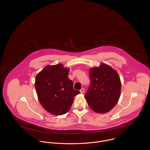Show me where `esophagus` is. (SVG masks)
Returning <instances> with one entry per match:
<instances>
[{"instance_id": "34e87169", "label": "esophagus", "mask_w": 150, "mask_h": 150, "mask_svg": "<svg viewBox=\"0 0 150 150\" xmlns=\"http://www.w3.org/2000/svg\"><path fill=\"white\" fill-rule=\"evenodd\" d=\"M84 92H85V89H84L83 88H82V89H81L80 90V92H81V93H84Z\"/></svg>"}]
</instances>
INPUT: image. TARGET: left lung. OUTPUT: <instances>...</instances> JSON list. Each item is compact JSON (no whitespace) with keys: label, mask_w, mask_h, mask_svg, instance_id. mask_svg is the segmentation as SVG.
Here are the masks:
<instances>
[{"label":"left lung","mask_w":150,"mask_h":150,"mask_svg":"<svg viewBox=\"0 0 150 150\" xmlns=\"http://www.w3.org/2000/svg\"><path fill=\"white\" fill-rule=\"evenodd\" d=\"M90 86L85 95L89 108L98 113L111 110L118 102L122 83L117 72L109 65L101 63L89 70Z\"/></svg>","instance_id":"left-lung-1"}]
</instances>
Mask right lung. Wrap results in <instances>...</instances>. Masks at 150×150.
Instances as JSON below:
<instances>
[{
  "mask_svg": "<svg viewBox=\"0 0 150 150\" xmlns=\"http://www.w3.org/2000/svg\"><path fill=\"white\" fill-rule=\"evenodd\" d=\"M69 68L62 64L47 65L35 76V88L43 108L54 115H62L70 109L74 97L80 93L73 89L68 78Z\"/></svg>",
  "mask_w": 150,
  "mask_h": 150,
  "instance_id": "1",
  "label": "right lung"
}]
</instances>
